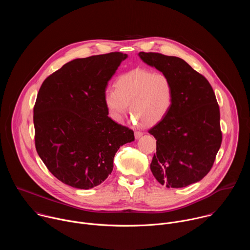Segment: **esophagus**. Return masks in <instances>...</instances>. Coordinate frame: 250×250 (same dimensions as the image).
<instances>
[{
  "mask_svg": "<svg viewBox=\"0 0 250 250\" xmlns=\"http://www.w3.org/2000/svg\"><path fill=\"white\" fill-rule=\"evenodd\" d=\"M142 134H144V133H142L141 131H135V132H134V137H135V139L140 138V137L142 136Z\"/></svg>",
  "mask_w": 250,
  "mask_h": 250,
  "instance_id": "1",
  "label": "esophagus"
}]
</instances>
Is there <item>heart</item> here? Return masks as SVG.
<instances>
[{
	"label": "heart",
	"mask_w": 250,
	"mask_h": 250,
	"mask_svg": "<svg viewBox=\"0 0 250 250\" xmlns=\"http://www.w3.org/2000/svg\"><path fill=\"white\" fill-rule=\"evenodd\" d=\"M172 99L173 85L169 77L144 68L122 74L116 88L104 91V104L115 123H123L129 105L132 121L146 127L157 125L167 115Z\"/></svg>",
	"instance_id": "heart-1"
}]
</instances>
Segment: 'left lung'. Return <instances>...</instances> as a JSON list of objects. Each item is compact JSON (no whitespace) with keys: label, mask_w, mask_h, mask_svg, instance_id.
Returning <instances> with one entry per match:
<instances>
[{"label":"left lung","mask_w":250,"mask_h":250,"mask_svg":"<svg viewBox=\"0 0 250 250\" xmlns=\"http://www.w3.org/2000/svg\"><path fill=\"white\" fill-rule=\"evenodd\" d=\"M138 56L173 85L167 115L148 131L156 139L151 172L167 188L197 183L210 170L222 144L216 95L208 81L179 57L153 52Z\"/></svg>","instance_id":"obj_1"}]
</instances>
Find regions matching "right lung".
<instances>
[{
    "mask_svg": "<svg viewBox=\"0 0 250 250\" xmlns=\"http://www.w3.org/2000/svg\"><path fill=\"white\" fill-rule=\"evenodd\" d=\"M123 52L77 58L42 83L33 108L35 148L47 169L64 184L88 190L112 173L119 148L133 131L108 117L104 91Z\"/></svg>",
    "mask_w": 250,
    "mask_h": 250,
    "instance_id": "add662e5",
    "label": "right lung"
}]
</instances>
